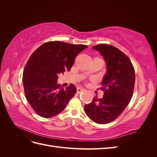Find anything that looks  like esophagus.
<instances>
[{"label":"esophagus","instance_id":"esophagus-1","mask_svg":"<svg viewBox=\"0 0 157 157\" xmlns=\"http://www.w3.org/2000/svg\"><path fill=\"white\" fill-rule=\"evenodd\" d=\"M84 89L81 88H77V93L78 94H80L82 92H84Z\"/></svg>","mask_w":157,"mask_h":157}]
</instances>
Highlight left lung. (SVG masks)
<instances>
[{"label": "left lung", "mask_w": 157, "mask_h": 157, "mask_svg": "<svg viewBox=\"0 0 157 157\" xmlns=\"http://www.w3.org/2000/svg\"><path fill=\"white\" fill-rule=\"evenodd\" d=\"M92 48L105 61L107 71L101 89L102 98H94L84 106L88 117L98 124L111 122L119 116L130 101L135 84V71L130 59L115 46L101 44Z\"/></svg>", "instance_id": "1"}]
</instances>
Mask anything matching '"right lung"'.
<instances>
[{
  "label": "right lung",
  "instance_id": "right-lung-1",
  "mask_svg": "<svg viewBox=\"0 0 157 157\" xmlns=\"http://www.w3.org/2000/svg\"><path fill=\"white\" fill-rule=\"evenodd\" d=\"M86 45L61 41L46 42L27 61L23 74L25 95L31 107L42 117L60 113L77 92L73 84L63 88L58 83L59 75L70 71L77 56Z\"/></svg>",
  "mask_w": 157,
  "mask_h": 157
}]
</instances>
